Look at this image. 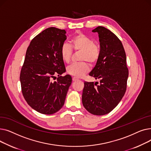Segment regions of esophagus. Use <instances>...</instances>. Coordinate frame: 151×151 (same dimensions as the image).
Here are the masks:
<instances>
[{
    "label": "esophagus",
    "instance_id": "obj_1",
    "mask_svg": "<svg viewBox=\"0 0 151 151\" xmlns=\"http://www.w3.org/2000/svg\"><path fill=\"white\" fill-rule=\"evenodd\" d=\"M72 80H73V81H75L78 80V78H76V77H73V78H72Z\"/></svg>",
    "mask_w": 151,
    "mask_h": 151
}]
</instances>
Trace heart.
I'll list each match as a JSON object with an SVG mask.
<instances>
[{
	"mask_svg": "<svg viewBox=\"0 0 151 151\" xmlns=\"http://www.w3.org/2000/svg\"><path fill=\"white\" fill-rule=\"evenodd\" d=\"M71 45L75 51H81L80 60L86 62L73 63L67 67V71L71 75L80 78L89 71V65L86 62L93 65L98 61L100 55V47L93 42L92 38L83 34L75 35L71 40ZM72 48L68 44H63L61 47V58L65 63H68L71 60L73 55Z\"/></svg>",
	"mask_w": 151,
	"mask_h": 151,
	"instance_id": "obj_1",
	"label": "heart"
}]
</instances>
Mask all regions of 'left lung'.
Wrapping results in <instances>:
<instances>
[{
  "label": "left lung",
  "instance_id": "8db88e82",
  "mask_svg": "<svg viewBox=\"0 0 151 151\" xmlns=\"http://www.w3.org/2000/svg\"><path fill=\"white\" fill-rule=\"evenodd\" d=\"M92 32L99 34L100 55L89 75L99 79L100 84L85 81L82 102L90 113L102 116L111 111L124 97L129 70L124 46L118 37L102 26Z\"/></svg>",
  "mask_w": 151,
  "mask_h": 151
}]
</instances>
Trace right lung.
<instances>
[{
  "label": "right lung",
  "mask_w": 151,
  "mask_h": 151,
  "mask_svg": "<svg viewBox=\"0 0 151 151\" xmlns=\"http://www.w3.org/2000/svg\"><path fill=\"white\" fill-rule=\"evenodd\" d=\"M65 34L63 29H46L32 40L26 51L20 73L22 93L28 105L42 114L62 108L72 81L69 75L61 76L65 71L60 55ZM55 75L59 77L53 82Z\"/></svg>",
  "instance_id": "add662e5"
}]
</instances>
